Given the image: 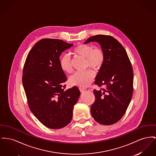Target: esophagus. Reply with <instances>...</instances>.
I'll return each mask as SVG.
<instances>
[{"label":"esophagus","mask_w":156,"mask_h":156,"mask_svg":"<svg viewBox=\"0 0 156 156\" xmlns=\"http://www.w3.org/2000/svg\"><path fill=\"white\" fill-rule=\"evenodd\" d=\"M80 90L81 92H83L85 91L86 90L84 89V88H80Z\"/></svg>","instance_id":"obj_1"}]
</instances>
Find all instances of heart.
I'll list each match as a JSON object with an SVG mask.
<instances>
[{"label":"heart","instance_id":"obj_1","mask_svg":"<svg viewBox=\"0 0 156 156\" xmlns=\"http://www.w3.org/2000/svg\"><path fill=\"white\" fill-rule=\"evenodd\" d=\"M73 52L76 55L86 59V66L98 70L100 69L104 62L105 56L102 50L100 48H94L88 44H81L76 46ZM61 69L67 73H71L73 68L71 64V57L69 55H63L60 59ZM95 78V73L92 70L84 72H77L73 75L70 78V83L81 88H85L91 84Z\"/></svg>","mask_w":156,"mask_h":156}]
</instances>
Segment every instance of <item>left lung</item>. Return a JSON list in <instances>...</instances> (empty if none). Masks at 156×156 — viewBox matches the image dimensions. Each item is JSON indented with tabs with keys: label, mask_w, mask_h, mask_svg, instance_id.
Instances as JSON below:
<instances>
[{
	"label": "left lung",
	"mask_w": 156,
	"mask_h": 156,
	"mask_svg": "<svg viewBox=\"0 0 156 156\" xmlns=\"http://www.w3.org/2000/svg\"><path fill=\"white\" fill-rule=\"evenodd\" d=\"M97 42L105 59L95 77V84L105 88L94 90L95 100L91 107L92 116L98 123L111 125L121 119L128 108L133 92V71L124 48L111 36L89 37L85 44Z\"/></svg>",
	"instance_id": "obj_1"
}]
</instances>
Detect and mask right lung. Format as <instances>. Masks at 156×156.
Wrapping results in <instances>:
<instances>
[{
    "label": "right lung",
    "mask_w": 156,
    "mask_h": 156,
    "mask_svg": "<svg viewBox=\"0 0 156 156\" xmlns=\"http://www.w3.org/2000/svg\"><path fill=\"white\" fill-rule=\"evenodd\" d=\"M73 45L60 39H41L29 51L24 65L22 83L29 107L48 128L67 126L80 95L75 86L65 91L67 78L60 66V55Z\"/></svg>",
    "instance_id": "1"
}]
</instances>
